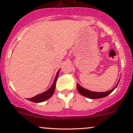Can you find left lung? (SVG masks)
Instances as JSON below:
<instances>
[{"mask_svg": "<svg viewBox=\"0 0 133 133\" xmlns=\"http://www.w3.org/2000/svg\"><path fill=\"white\" fill-rule=\"evenodd\" d=\"M119 82V81L118 82H117V85L114 87L113 89L110 90V91H106V92H94V91H89V90L85 89V88H84L83 87L80 86L79 84H77V91H79V92L80 93L81 95H82L83 96H85V97H88V98L89 99H100V98H103V97H106V96L109 95V94H111V93L112 92V91L116 89V88L117 85H118Z\"/></svg>", "mask_w": 133, "mask_h": 133, "instance_id": "obj_1", "label": "left lung"}]
</instances>
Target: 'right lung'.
Returning a JSON list of instances; mask_svg holds the SVG:
<instances>
[{"label":"right lung","mask_w":133,"mask_h":133,"mask_svg":"<svg viewBox=\"0 0 133 133\" xmlns=\"http://www.w3.org/2000/svg\"><path fill=\"white\" fill-rule=\"evenodd\" d=\"M59 70L57 71V74H56V77H55L54 82H53L52 84V86L50 87V88L48 90H47L45 92L41 93V94H37L34 97H31V98L27 99L29 101L31 102H34V103H41V102L45 101L49 99L50 97L52 96V94H54V91H55V88H56V81H57V76L59 75Z\"/></svg>","instance_id":"right-lung-1"}]
</instances>
